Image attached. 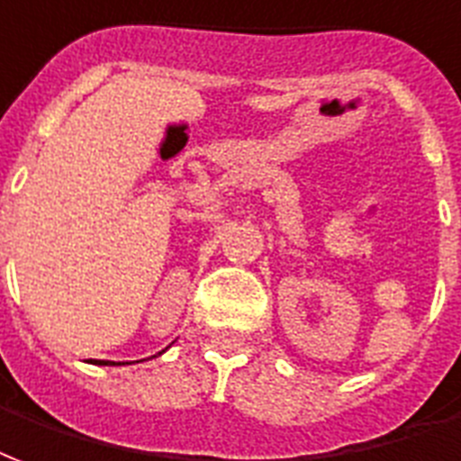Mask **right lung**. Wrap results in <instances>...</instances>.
Returning <instances> with one entry per match:
<instances>
[{
	"instance_id": "1",
	"label": "right lung",
	"mask_w": 461,
	"mask_h": 461,
	"mask_svg": "<svg viewBox=\"0 0 461 461\" xmlns=\"http://www.w3.org/2000/svg\"><path fill=\"white\" fill-rule=\"evenodd\" d=\"M100 364H107V361H100ZM112 364H114V361H112Z\"/></svg>"
}]
</instances>
